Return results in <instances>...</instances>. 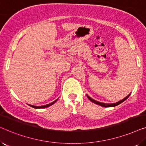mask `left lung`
Segmentation results:
<instances>
[{
    "label": "left lung",
    "mask_w": 146,
    "mask_h": 146,
    "mask_svg": "<svg viewBox=\"0 0 146 146\" xmlns=\"http://www.w3.org/2000/svg\"><path fill=\"white\" fill-rule=\"evenodd\" d=\"M130 94H129V95H127L126 97L124 98L121 100H119V101L117 102H115V103H112V104H106V103L100 102H98V101H96V100H94V99L91 98L88 95H87V94H86V96H87L88 98V99L92 101V102H94V104H96L100 105V106H102V107H106V108H108V107H114V106H117V105H119V104L122 103L123 102H124V101L125 100H126V99L127 98H128V97L129 96H130Z\"/></svg>",
    "instance_id": "left-lung-1"
}]
</instances>
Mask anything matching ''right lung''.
I'll return each instance as SVG.
<instances>
[{
    "instance_id": "1",
    "label": "right lung",
    "mask_w": 146,
    "mask_h": 146,
    "mask_svg": "<svg viewBox=\"0 0 146 146\" xmlns=\"http://www.w3.org/2000/svg\"><path fill=\"white\" fill-rule=\"evenodd\" d=\"M57 100H58V99L56 100L55 101L52 102V103L48 104H46V105H44V106H33V105H30V104H29V105L30 106L34 108H45L49 107V106H52V104H54Z\"/></svg>"
}]
</instances>
